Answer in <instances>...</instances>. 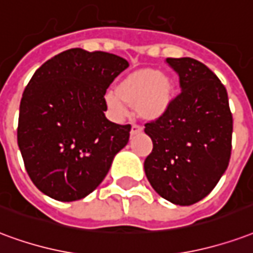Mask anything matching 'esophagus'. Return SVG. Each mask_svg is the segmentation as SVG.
I'll list each match as a JSON object with an SVG mask.
<instances>
[{"instance_id":"1","label":"esophagus","mask_w":253,"mask_h":253,"mask_svg":"<svg viewBox=\"0 0 253 253\" xmlns=\"http://www.w3.org/2000/svg\"><path fill=\"white\" fill-rule=\"evenodd\" d=\"M143 131V128H142L141 126H138V125H132L131 126V131H130V134L132 135H138V134H141V132Z\"/></svg>"}]
</instances>
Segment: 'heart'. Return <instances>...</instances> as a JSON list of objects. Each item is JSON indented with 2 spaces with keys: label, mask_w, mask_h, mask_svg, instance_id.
Instances as JSON below:
<instances>
[{
  "label": "heart",
  "mask_w": 253,
  "mask_h": 253,
  "mask_svg": "<svg viewBox=\"0 0 253 253\" xmlns=\"http://www.w3.org/2000/svg\"><path fill=\"white\" fill-rule=\"evenodd\" d=\"M115 91H108L104 96L112 117H123L127 104L143 119H157L171 104L174 82L158 69L143 68L126 75L117 84Z\"/></svg>",
  "instance_id": "obj_1"
}]
</instances>
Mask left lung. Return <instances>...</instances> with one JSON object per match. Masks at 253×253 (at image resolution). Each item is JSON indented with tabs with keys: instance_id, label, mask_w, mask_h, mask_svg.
Instances as JSON below:
<instances>
[{
	"instance_id": "8db88e82",
	"label": "left lung",
	"mask_w": 253,
	"mask_h": 253,
	"mask_svg": "<svg viewBox=\"0 0 253 253\" xmlns=\"http://www.w3.org/2000/svg\"><path fill=\"white\" fill-rule=\"evenodd\" d=\"M166 63L178 75L181 93L145 125L153 141L145 173L161 197L186 207L207 197L225 173L233 119L225 87L207 65L192 57Z\"/></svg>"
}]
</instances>
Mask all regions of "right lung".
I'll return each instance as SVG.
<instances>
[{
  "label": "right lung",
  "mask_w": 253,
  "mask_h": 253,
  "mask_svg": "<svg viewBox=\"0 0 253 253\" xmlns=\"http://www.w3.org/2000/svg\"><path fill=\"white\" fill-rule=\"evenodd\" d=\"M127 60L74 48L45 61L22 93L17 142L32 182L57 201H76L98 188L130 125L106 118L104 93Z\"/></svg>",
  "instance_id": "1"
}]
</instances>
